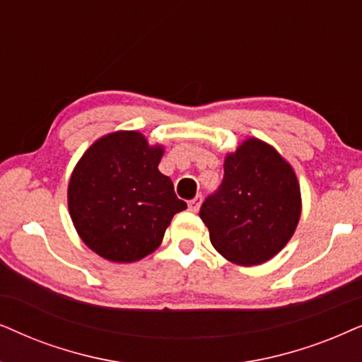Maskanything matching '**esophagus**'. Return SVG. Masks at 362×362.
Masks as SVG:
<instances>
[{"mask_svg": "<svg viewBox=\"0 0 362 362\" xmlns=\"http://www.w3.org/2000/svg\"><path fill=\"white\" fill-rule=\"evenodd\" d=\"M200 205H202V195H197L194 200L189 202V209L190 211H194V214H197V211L200 210Z\"/></svg>", "mask_w": 362, "mask_h": 362, "instance_id": "1", "label": "esophagus"}]
</instances>
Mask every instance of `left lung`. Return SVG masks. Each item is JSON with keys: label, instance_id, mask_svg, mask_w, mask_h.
Segmentation results:
<instances>
[{"label": "left lung", "instance_id": "obj_1", "mask_svg": "<svg viewBox=\"0 0 362 362\" xmlns=\"http://www.w3.org/2000/svg\"><path fill=\"white\" fill-rule=\"evenodd\" d=\"M223 180L206 197L200 218L210 242L231 263L253 267L281 252L301 215L293 167L267 142L247 139L226 153Z\"/></svg>", "mask_w": 362, "mask_h": 362}]
</instances>
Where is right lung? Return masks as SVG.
Segmentation results:
<instances>
[{
  "instance_id": "right-lung-1",
  "label": "right lung",
  "mask_w": 362,
  "mask_h": 362,
  "mask_svg": "<svg viewBox=\"0 0 362 362\" xmlns=\"http://www.w3.org/2000/svg\"><path fill=\"white\" fill-rule=\"evenodd\" d=\"M163 147L136 131L100 137L72 170L67 205L77 233L109 262H139L162 243L187 204L158 170Z\"/></svg>"
}]
</instances>
